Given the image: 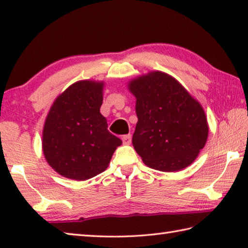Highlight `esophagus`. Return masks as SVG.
<instances>
[{
  "mask_svg": "<svg viewBox=\"0 0 248 248\" xmlns=\"http://www.w3.org/2000/svg\"><path fill=\"white\" fill-rule=\"evenodd\" d=\"M121 139H123L124 144L129 145L130 143H131V134H125V136H123Z\"/></svg>",
  "mask_w": 248,
  "mask_h": 248,
  "instance_id": "obj_1",
  "label": "esophagus"
}]
</instances>
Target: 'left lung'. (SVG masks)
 <instances>
[{
  "instance_id": "left-lung-1",
  "label": "left lung",
  "mask_w": 248,
  "mask_h": 248,
  "mask_svg": "<svg viewBox=\"0 0 248 248\" xmlns=\"http://www.w3.org/2000/svg\"><path fill=\"white\" fill-rule=\"evenodd\" d=\"M138 123L132 144L146 166L161 171L186 169L208 139L209 125L200 103L177 79L161 71L132 78Z\"/></svg>"
}]
</instances>
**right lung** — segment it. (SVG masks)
Here are the masks:
<instances>
[{
	"label": "right lung",
	"instance_id": "right-lung-1",
	"mask_svg": "<svg viewBox=\"0 0 248 248\" xmlns=\"http://www.w3.org/2000/svg\"><path fill=\"white\" fill-rule=\"evenodd\" d=\"M105 83L82 79L54 99L43 130L46 161L59 175L86 180L107 169L123 144L100 114Z\"/></svg>",
	"mask_w": 248,
	"mask_h": 248
}]
</instances>
